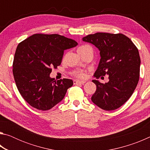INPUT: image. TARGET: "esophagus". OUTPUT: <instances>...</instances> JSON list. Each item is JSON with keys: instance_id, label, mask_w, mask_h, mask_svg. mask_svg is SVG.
<instances>
[{"instance_id": "esophagus-1", "label": "esophagus", "mask_w": 150, "mask_h": 150, "mask_svg": "<svg viewBox=\"0 0 150 150\" xmlns=\"http://www.w3.org/2000/svg\"><path fill=\"white\" fill-rule=\"evenodd\" d=\"M85 82H86L85 81H79V80L73 81V83H74V85H78V84L83 85Z\"/></svg>"}]
</instances>
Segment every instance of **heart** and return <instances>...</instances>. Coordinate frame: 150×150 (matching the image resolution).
Returning <instances> with one entry per match:
<instances>
[{"label":"heart","instance_id":"heart-1","mask_svg":"<svg viewBox=\"0 0 150 150\" xmlns=\"http://www.w3.org/2000/svg\"><path fill=\"white\" fill-rule=\"evenodd\" d=\"M86 46H87V45H81V46L78 47L77 51H79V50H81L83 49V48L85 47ZM74 75L76 76V77H79V78H83V77H85V74H84V73H83L82 71H77V72H75V73H74Z\"/></svg>","mask_w":150,"mask_h":150}]
</instances>
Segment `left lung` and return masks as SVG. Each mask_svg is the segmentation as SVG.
Returning a JSON list of instances; mask_svg holds the SVG:
<instances>
[{"label": "left lung", "mask_w": 150, "mask_h": 150, "mask_svg": "<svg viewBox=\"0 0 150 150\" xmlns=\"http://www.w3.org/2000/svg\"><path fill=\"white\" fill-rule=\"evenodd\" d=\"M100 51V60L95 77L108 75V82L93 80L96 86L91 100L105 110L123 105L132 95L139 78L140 57L131 40L122 34L97 32L83 38Z\"/></svg>", "instance_id": "1"}]
</instances>
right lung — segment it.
Returning a JSON list of instances; mask_svg holds the SVG:
<instances>
[{"label": "right lung", "instance_id": "1", "mask_svg": "<svg viewBox=\"0 0 150 150\" xmlns=\"http://www.w3.org/2000/svg\"><path fill=\"white\" fill-rule=\"evenodd\" d=\"M77 44L59 34H35L18 45L12 72L18 90L30 106L47 110L63 100L73 81H56L50 74L61 65L64 50Z\"/></svg>", "mask_w": 150, "mask_h": 150}]
</instances>
